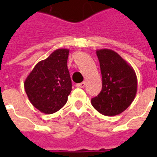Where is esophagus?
Wrapping results in <instances>:
<instances>
[{"label": "esophagus", "mask_w": 157, "mask_h": 157, "mask_svg": "<svg viewBox=\"0 0 157 157\" xmlns=\"http://www.w3.org/2000/svg\"><path fill=\"white\" fill-rule=\"evenodd\" d=\"M86 83L84 82H81V83H78V84H76V86L77 87H80V88H83L84 86H85Z\"/></svg>", "instance_id": "obj_1"}]
</instances>
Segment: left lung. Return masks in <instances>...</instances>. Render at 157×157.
Wrapping results in <instances>:
<instances>
[{"instance_id":"1","label":"left lung","mask_w":157,"mask_h":157,"mask_svg":"<svg viewBox=\"0 0 157 157\" xmlns=\"http://www.w3.org/2000/svg\"><path fill=\"white\" fill-rule=\"evenodd\" d=\"M102 78V91L92 98V105L106 116L118 115L130 105L137 92L134 69L112 49L97 50Z\"/></svg>"}]
</instances>
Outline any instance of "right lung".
<instances>
[{
	"instance_id": "1",
	"label": "right lung",
	"mask_w": 157,
	"mask_h": 157,
	"mask_svg": "<svg viewBox=\"0 0 157 157\" xmlns=\"http://www.w3.org/2000/svg\"><path fill=\"white\" fill-rule=\"evenodd\" d=\"M68 48H58L39 61L24 82V88L33 107L46 114L65 105L71 92L67 59Z\"/></svg>"
}]
</instances>
